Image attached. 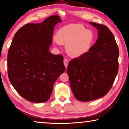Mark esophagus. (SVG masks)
<instances>
[{"instance_id": "obj_1", "label": "esophagus", "mask_w": 129, "mask_h": 129, "mask_svg": "<svg viewBox=\"0 0 129 129\" xmlns=\"http://www.w3.org/2000/svg\"><path fill=\"white\" fill-rule=\"evenodd\" d=\"M63 63H64V64L65 67H66V68H67V67H68V63H69L68 59L67 58H64V60H63Z\"/></svg>"}]
</instances>
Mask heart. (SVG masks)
I'll return each mask as SVG.
<instances>
[{"label": "heart", "mask_w": 129, "mask_h": 129, "mask_svg": "<svg viewBox=\"0 0 129 129\" xmlns=\"http://www.w3.org/2000/svg\"><path fill=\"white\" fill-rule=\"evenodd\" d=\"M95 37L90 29L80 24H70L59 28L56 33L55 42L66 45L68 55L78 57L88 53L94 44Z\"/></svg>", "instance_id": "1"}]
</instances>
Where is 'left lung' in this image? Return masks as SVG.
I'll list each match as a JSON object with an SVG mask.
<instances>
[{
  "mask_svg": "<svg viewBox=\"0 0 129 129\" xmlns=\"http://www.w3.org/2000/svg\"><path fill=\"white\" fill-rule=\"evenodd\" d=\"M89 23L98 29V38L88 53L69 61L67 69L72 92L83 102L107 94L119 69V48L114 35L105 25Z\"/></svg>",
  "mask_w": 129,
  "mask_h": 129,
  "instance_id": "obj_1",
  "label": "left lung"
}]
</instances>
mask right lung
Segmentation results:
<instances>
[{"instance_id": "add662e5", "label": "right lung", "mask_w": 129, "mask_h": 129, "mask_svg": "<svg viewBox=\"0 0 129 129\" xmlns=\"http://www.w3.org/2000/svg\"><path fill=\"white\" fill-rule=\"evenodd\" d=\"M57 15L40 24H25L15 34L7 55V73L18 94L31 102L49 100L56 80L66 70L61 55L49 51Z\"/></svg>"}]
</instances>
